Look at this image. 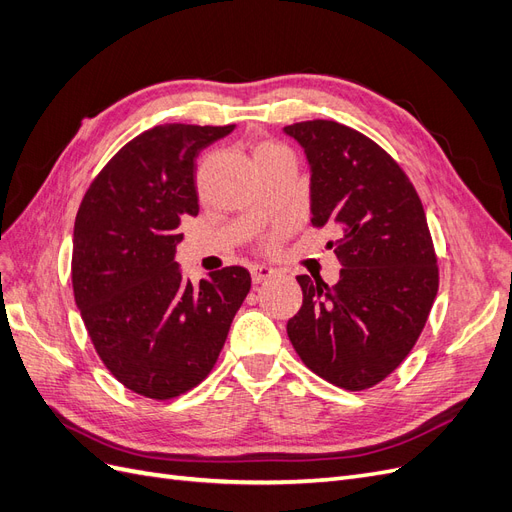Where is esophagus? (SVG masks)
Listing matches in <instances>:
<instances>
[{
	"label": "esophagus",
	"instance_id": "obj_1",
	"mask_svg": "<svg viewBox=\"0 0 512 512\" xmlns=\"http://www.w3.org/2000/svg\"><path fill=\"white\" fill-rule=\"evenodd\" d=\"M273 275H275L273 267H267V265H254L252 267V280H254V284L265 282V280H269V277H273Z\"/></svg>",
	"mask_w": 512,
	"mask_h": 512
}]
</instances>
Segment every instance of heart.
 Masks as SVG:
<instances>
[{"instance_id":"1","label":"heart","mask_w":512,"mask_h":512,"mask_svg":"<svg viewBox=\"0 0 512 512\" xmlns=\"http://www.w3.org/2000/svg\"><path fill=\"white\" fill-rule=\"evenodd\" d=\"M269 147H273V143H262V145L256 147V153L262 151V149H269ZM277 241H280V232H273V235H269V237L265 239V247H267V250H273V247L277 245Z\"/></svg>"}]
</instances>
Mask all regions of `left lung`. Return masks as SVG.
Listing matches in <instances>:
<instances>
[{
    "label": "left lung",
    "mask_w": 512,
    "mask_h": 512,
    "mask_svg": "<svg viewBox=\"0 0 512 512\" xmlns=\"http://www.w3.org/2000/svg\"><path fill=\"white\" fill-rule=\"evenodd\" d=\"M312 168V226L335 224L329 241L339 282L299 275L303 305L288 320L301 361L346 391H365L404 363L438 294V256L425 209L401 166L344 123L284 128Z\"/></svg>",
    "instance_id": "1"
}]
</instances>
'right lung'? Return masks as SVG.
I'll return each mask as SVG.
<instances>
[{
    "instance_id": "add662e5",
    "label": "right lung",
    "mask_w": 512,
    "mask_h": 512,
    "mask_svg": "<svg viewBox=\"0 0 512 512\" xmlns=\"http://www.w3.org/2000/svg\"><path fill=\"white\" fill-rule=\"evenodd\" d=\"M230 126L164 123L132 138L87 188L74 222L76 307L106 369L136 395L173 399L203 382L252 288L224 267L181 280V222L198 215L196 156Z\"/></svg>"
}]
</instances>
